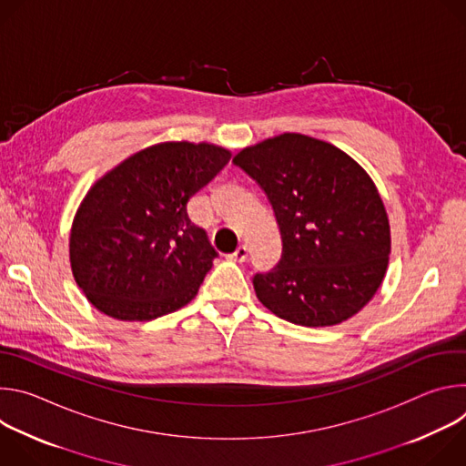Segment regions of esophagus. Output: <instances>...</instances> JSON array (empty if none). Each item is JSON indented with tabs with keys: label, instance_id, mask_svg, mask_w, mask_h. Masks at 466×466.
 <instances>
[{
	"label": "esophagus",
	"instance_id": "esophagus-1",
	"mask_svg": "<svg viewBox=\"0 0 466 466\" xmlns=\"http://www.w3.org/2000/svg\"><path fill=\"white\" fill-rule=\"evenodd\" d=\"M247 256H248V247H247V245H239V247H238L232 254H228L227 258H228L230 261H245Z\"/></svg>",
	"mask_w": 466,
	"mask_h": 466
}]
</instances>
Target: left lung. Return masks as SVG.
<instances>
[{"label": "left lung", "mask_w": 466, "mask_h": 466, "mask_svg": "<svg viewBox=\"0 0 466 466\" xmlns=\"http://www.w3.org/2000/svg\"><path fill=\"white\" fill-rule=\"evenodd\" d=\"M268 195L282 256L256 273V297L280 319L331 326L378 291L390 252L389 219L370 177L347 153L297 132L239 151L234 160Z\"/></svg>", "instance_id": "1"}]
</instances>
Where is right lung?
I'll return each instance as SVG.
<instances>
[{"mask_svg": "<svg viewBox=\"0 0 466 466\" xmlns=\"http://www.w3.org/2000/svg\"><path fill=\"white\" fill-rule=\"evenodd\" d=\"M230 160L210 144L147 147L99 178L74 219L77 286L105 315L153 320L186 306L218 258L187 201Z\"/></svg>", "mask_w": 466, "mask_h": 466, "instance_id": "1", "label": "right lung"}]
</instances>
